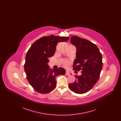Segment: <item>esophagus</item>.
Wrapping results in <instances>:
<instances>
[{"label": "esophagus", "instance_id": "34e87169", "mask_svg": "<svg viewBox=\"0 0 121 121\" xmlns=\"http://www.w3.org/2000/svg\"><path fill=\"white\" fill-rule=\"evenodd\" d=\"M66 74L67 75H70V73H69V72L68 71H66Z\"/></svg>", "mask_w": 121, "mask_h": 121}]
</instances>
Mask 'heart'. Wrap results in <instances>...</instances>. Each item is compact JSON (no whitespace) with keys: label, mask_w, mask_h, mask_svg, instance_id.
Masks as SVG:
<instances>
[{"label":"heart","mask_w":121,"mask_h":121,"mask_svg":"<svg viewBox=\"0 0 121 121\" xmlns=\"http://www.w3.org/2000/svg\"><path fill=\"white\" fill-rule=\"evenodd\" d=\"M69 62L68 61H67V60H65V61H64V62H63V64H64V66H65V67L68 66L69 65Z\"/></svg>","instance_id":"obj_1"}]
</instances>
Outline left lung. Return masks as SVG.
<instances>
[{"mask_svg": "<svg viewBox=\"0 0 121 121\" xmlns=\"http://www.w3.org/2000/svg\"><path fill=\"white\" fill-rule=\"evenodd\" d=\"M71 42L77 48L73 69L81 70L82 74L75 76L76 80L69 84V87L76 93H85L92 88L99 78L103 68L102 54L97 46L86 39L73 36Z\"/></svg>", "mask_w": 121, "mask_h": 121, "instance_id": "1", "label": "left lung"}]
</instances>
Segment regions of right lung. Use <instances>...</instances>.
<instances>
[{
  "instance_id": "right-lung-1",
  "label": "right lung",
  "mask_w": 121,
  "mask_h": 121,
  "mask_svg": "<svg viewBox=\"0 0 121 121\" xmlns=\"http://www.w3.org/2000/svg\"><path fill=\"white\" fill-rule=\"evenodd\" d=\"M69 39L68 37L53 35L43 37L29 48L24 68L29 83L37 92L46 94L52 92L56 86V77L65 73V69H51L48 63L49 58L54 55L58 43Z\"/></svg>"
}]
</instances>
